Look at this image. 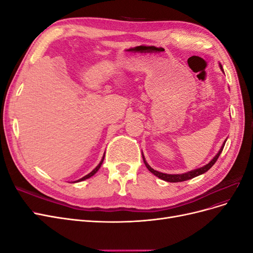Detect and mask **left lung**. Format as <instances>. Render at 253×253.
Wrapping results in <instances>:
<instances>
[{
  "instance_id": "1",
  "label": "left lung",
  "mask_w": 253,
  "mask_h": 253,
  "mask_svg": "<svg viewBox=\"0 0 253 253\" xmlns=\"http://www.w3.org/2000/svg\"><path fill=\"white\" fill-rule=\"evenodd\" d=\"M219 66H220V70L223 71V67H221L220 64H219ZM223 72H224V71H223ZM225 143H226V140L224 141L223 145H221V148L219 149L217 154L213 157V159H211V162H210L209 164H207L206 166H204V167H202V168H198V169H195V170H192V171H189V172L183 173V174H166V173L158 172V171H156V170H154V169H152V168L148 165V163L145 162V158H144L143 155H142V159H143V163H144L145 167H147L148 169H149V171H150L151 173L154 174L155 176H157V177H159L160 179L166 180V181H169V182L185 181V180H188V179H191V178H194V177H196V176H198V175H202V174L206 173L207 171H208V170L210 169V168H212V166L216 163V160H217L218 156L220 155L221 151H223Z\"/></svg>"
}]
</instances>
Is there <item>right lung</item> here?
<instances>
[{"mask_svg":"<svg viewBox=\"0 0 253 253\" xmlns=\"http://www.w3.org/2000/svg\"><path fill=\"white\" fill-rule=\"evenodd\" d=\"M103 159H104V155H103V157H102V159H101V162L99 163V165H98V166L95 168V169H94L93 171H91L90 173H88L87 175L84 176V177H82V178H80L79 180H77V182H78V181H82V180H85V179H87V178L91 177V176H93L94 174H96V173H97V171H98L99 169H100V167H101V165H102V163H103ZM75 182H76V181H75Z\"/></svg>","mask_w":253,"mask_h":253,"instance_id":"obj_1","label":"right lung"}]
</instances>
